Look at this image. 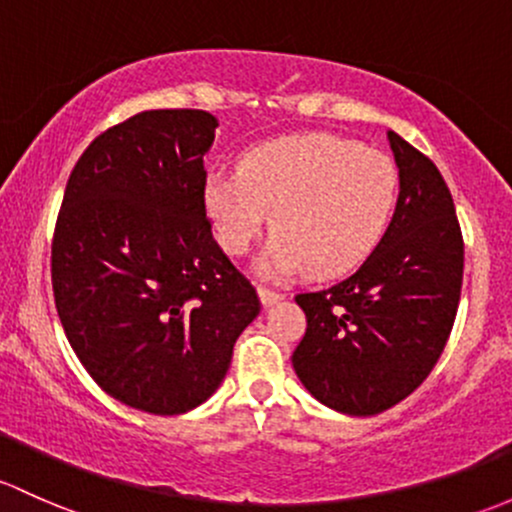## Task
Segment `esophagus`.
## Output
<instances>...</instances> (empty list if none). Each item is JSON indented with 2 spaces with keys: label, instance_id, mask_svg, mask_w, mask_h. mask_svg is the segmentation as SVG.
<instances>
[{
  "label": "esophagus",
  "instance_id": "1",
  "mask_svg": "<svg viewBox=\"0 0 512 512\" xmlns=\"http://www.w3.org/2000/svg\"><path fill=\"white\" fill-rule=\"evenodd\" d=\"M257 292H260L262 306H272V304H277L279 299H282V294L274 292V289H267V287H260V289H257Z\"/></svg>",
  "mask_w": 512,
  "mask_h": 512
}]
</instances>
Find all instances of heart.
<instances>
[{
	"label": "heart",
	"mask_w": 512,
	"mask_h": 512,
	"mask_svg": "<svg viewBox=\"0 0 512 512\" xmlns=\"http://www.w3.org/2000/svg\"><path fill=\"white\" fill-rule=\"evenodd\" d=\"M397 169L378 149L333 134H294L242 154L238 174H211L203 206L218 245L245 255L272 213L262 257L272 277H336L368 260L397 206Z\"/></svg>",
	"instance_id": "obj_1"
}]
</instances>
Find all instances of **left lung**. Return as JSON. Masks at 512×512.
Returning <instances> with one entry per match:
<instances>
[{"mask_svg": "<svg viewBox=\"0 0 512 512\" xmlns=\"http://www.w3.org/2000/svg\"><path fill=\"white\" fill-rule=\"evenodd\" d=\"M400 198L368 260L321 292L297 294L306 333L292 365L331 410L370 417L412 395L437 365L464 282V238L434 161L387 132Z\"/></svg>", "mask_w": 512, "mask_h": 512, "instance_id": "obj_1", "label": "left lung"}]
</instances>
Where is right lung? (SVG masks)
Returning <instances> with one entry per match:
<instances>
[{"label":"right lung","instance_id":"obj_1","mask_svg":"<svg viewBox=\"0 0 512 512\" xmlns=\"http://www.w3.org/2000/svg\"><path fill=\"white\" fill-rule=\"evenodd\" d=\"M218 120L147 110L80 154L51 242L58 319L90 378L115 400L181 414L223 383L260 297L203 206Z\"/></svg>","mask_w":512,"mask_h":512}]
</instances>
